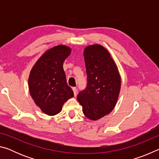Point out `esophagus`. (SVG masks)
I'll return each instance as SVG.
<instances>
[{"label": "esophagus", "instance_id": "34e87169", "mask_svg": "<svg viewBox=\"0 0 159 159\" xmlns=\"http://www.w3.org/2000/svg\"><path fill=\"white\" fill-rule=\"evenodd\" d=\"M73 91H74V96L76 97L77 95V93H78V89H77L76 88H73Z\"/></svg>", "mask_w": 159, "mask_h": 159}]
</instances>
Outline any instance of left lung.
Instances as JSON below:
<instances>
[{
	"label": "left lung",
	"mask_w": 159,
	"mask_h": 159,
	"mask_svg": "<svg viewBox=\"0 0 159 159\" xmlns=\"http://www.w3.org/2000/svg\"><path fill=\"white\" fill-rule=\"evenodd\" d=\"M83 55L88 83L77 99L85 116L96 120L115 107L120 90V76L115 61L102 45L87 46Z\"/></svg>",
	"instance_id": "left-lung-1"
}]
</instances>
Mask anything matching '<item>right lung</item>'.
<instances>
[{
  "label": "right lung",
  "mask_w": 159,
  "mask_h": 159,
  "mask_svg": "<svg viewBox=\"0 0 159 159\" xmlns=\"http://www.w3.org/2000/svg\"><path fill=\"white\" fill-rule=\"evenodd\" d=\"M71 48L59 45L47 50L34 64L29 78L30 95L35 104L49 116L60 113L74 92L67 85L63 63Z\"/></svg>",
  "instance_id": "1"
}]
</instances>
